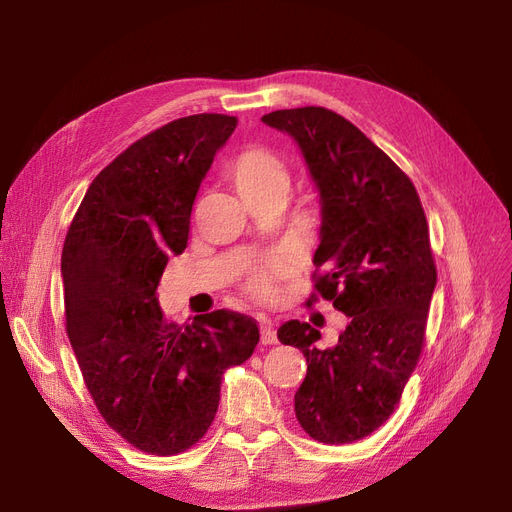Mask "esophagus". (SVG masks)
<instances>
[{
  "label": "esophagus",
  "instance_id": "34e87169",
  "mask_svg": "<svg viewBox=\"0 0 512 512\" xmlns=\"http://www.w3.org/2000/svg\"><path fill=\"white\" fill-rule=\"evenodd\" d=\"M259 328H261V342L263 344H278V334L274 330L272 319L261 317L259 319Z\"/></svg>",
  "mask_w": 512,
  "mask_h": 512
}]
</instances>
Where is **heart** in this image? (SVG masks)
<instances>
[{"label":"heart","instance_id":"b5f03b06","mask_svg":"<svg viewBox=\"0 0 512 512\" xmlns=\"http://www.w3.org/2000/svg\"><path fill=\"white\" fill-rule=\"evenodd\" d=\"M236 188L240 193L267 191L274 186H288V170L284 161L267 147H249L236 159L232 170ZM282 272V263L270 259L249 274L247 286L259 299H270L276 290V278Z\"/></svg>","mask_w":512,"mask_h":512}]
</instances>
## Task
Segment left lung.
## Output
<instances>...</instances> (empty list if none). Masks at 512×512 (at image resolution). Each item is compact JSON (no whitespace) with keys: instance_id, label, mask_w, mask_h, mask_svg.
Instances as JSON below:
<instances>
[{"instance_id":"obj_1","label":"left lung","mask_w":512,"mask_h":512,"mask_svg":"<svg viewBox=\"0 0 512 512\" xmlns=\"http://www.w3.org/2000/svg\"><path fill=\"white\" fill-rule=\"evenodd\" d=\"M261 122L299 143L319 188L307 305L326 299L348 317L324 351L309 324L292 319L278 330L307 359L294 413L313 440L351 444L388 421L423 351L438 278L425 211L411 178L340 114L307 105Z\"/></svg>"}]
</instances>
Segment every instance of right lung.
Returning <instances> with one entry per match:
<instances>
[{
    "label": "right lung",
    "mask_w": 512,
    "mask_h": 512,
    "mask_svg": "<svg viewBox=\"0 0 512 512\" xmlns=\"http://www.w3.org/2000/svg\"><path fill=\"white\" fill-rule=\"evenodd\" d=\"M236 124L195 114L134 141L95 176L64 240L66 332L85 386L105 423L149 454L184 452L207 434L224 371L259 342L247 315L218 309L174 326L155 297Z\"/></svg>",
    "instance_id": "right-lung-1"
}]
</instances>
